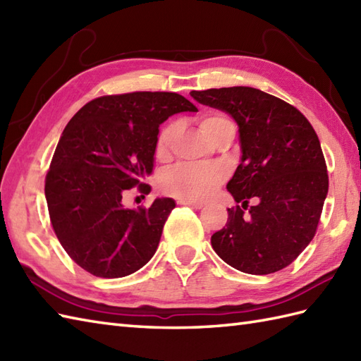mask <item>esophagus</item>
<instances>
[{
    "mask_svg": "<svg viewBox=\"0 0 361 361\" xmlns=\"http://www.w3.org/2000/svg\"><path fill=\"white\" fill-rule=\"evenodd\" d=\"M178 204H186V206H190V208H195V209H200L203 206L202 202H192V200H178Z\"/></svg>",
    "mask_w": 361,
    "mask_h": 361,
    "instance_id": "1",
    "label": "esophagus"
}]
</instances>
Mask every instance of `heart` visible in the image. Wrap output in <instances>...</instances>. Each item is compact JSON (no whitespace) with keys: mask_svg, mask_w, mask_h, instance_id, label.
Returning a JSON list of instances; mask_svg holds the SVG:
<instances>
[{"mask_svg":"<svg viewBox=\"0 0 361 361\" xmlns=\"http://www.w3.org/2000/svg\"><path fill=\"white\" fill-rule=\"evenodd\" d=\"M225 114L208 113L198 119L203 133L212 140L219 130L229 124ZM178 135L176 122H169L159 130L155 142V155L159 161L171 158L175 137ZM225 180V171L214 164H178L169 169L159 178V186L166 194L180 198V200H204Z\"/></svg>","mask_w":361,"mask_h":361,"instance_id":"b5f03b06","label":"heart"}]
</instances>
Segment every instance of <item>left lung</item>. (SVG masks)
<instances>
[{
    "mask_svg": "<svg viewBox=\"0 0 361 361\" xmlns=\"http://www.w3.org/2000/svg\"><path fill=\"white\" fill-rule=\"evenodd\" d=\"M190 96L231 114L240 132L242 163L226 188L242 206L228 209L226 225L212 234L214 251L243 273L282 270L315 237L323 212L329 175L318 135L296 106L256 88Z\"/></svg>",
    "mask_w": 361,
    "mask_h": 361,
    "instance_id": "obj_1",
    "label": "left lung"
}]
</instances>
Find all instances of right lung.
<instances>
[{
  "label": "right lung",
  "instance_id": "add662e5",
  "mask_svg": "<svg viewBox=\"0 0 361 361\" xmlns=\"http://www.w3.org/2000/svg\"><path fill=\"white\" fill-rule=\"evenodd\" d=\"M180 111H197L186 97L133 91L96 97L68 122L44 178L51 225L75 264L97 278H124L155 255L172 198L128 209L122 195L147 192L158 127Z\"/></svg>",
  "mask_w": 361,
  "mask_h": 361
}]
</instances>
